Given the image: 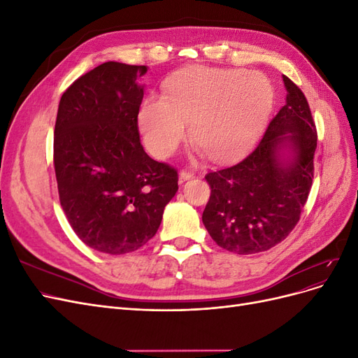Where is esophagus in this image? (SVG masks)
<instances>
[{
    "mask_svg": "<svg viewBox=\"0 0 358 358\" xmlns=\"http://www.w3.org/2000/svg\"><path fill=\"white\" fill-rule=\"evenodd\" d=\"M192 178V175L189 171H180L179 173V183H183V182H187V180H189Z\"/></svg>",
    "mask_w": 358,
    "mask_h": 358,
    "instance_id": "34e87169",
    "label": "esophagus"
}]
</instances>
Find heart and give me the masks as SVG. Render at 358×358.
Listing matches in <instances>:
<instances>
[{"instance_id": "obj_1", "label": "heart", "mask_w": 358, "mask_h": 358, "mask_svg": "<svg viewBox=\"0 0 358 358\" xmlns=\"http://www.w3.org/2000/svg\"><path fill=\"white\" fill-rule=\"evenodd\" d=\"M273 101L272 85L258 71L192 67L167 82L164 96H148L138 110L145 143L169 157L188 133L194 152L229 159L262 133Z\"/></svg>"}]
</instances>
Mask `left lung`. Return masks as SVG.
<instances>
[{
  "mask_svg": "<svg viewBox=\"0 0 358 358\" xmlns=\"http://www.w3.org/2000/svg\"><path fill=\"white\" fill-rule=\"evenodd\" d=\"M285 104L259 145L234 166L206 175L210 199L203 224L216 245L234 254L273 248L300 220L313 178L317 128L305 94L287 76Z\"/></svg>",
  "mask_w": 358,
  "mask_h": 358,
  "instance_id": "obj_1",
  "label": "left lung"
}]
</instances>
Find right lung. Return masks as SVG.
I'll return each instance as SVG.
<instances>
[{
  "label": "right lung",
  "mask_w": 358,
  "mask_h": 358,
  "mask_svg": "<svg viewBox=\"0 0 358 358\" xmlns=\"http://www.w3.org/2000/svg\"><path fill=\"white\" fill-rule=\"evenodd\" d=\"M146 66L109 61L83 74L58 106L53 164L62 210L79 239L122 255L155 236L178 171L150 158L137 115Z\"/></svg>",
  "instance_id": "obj_1"
}]
</instances>
